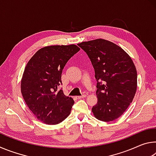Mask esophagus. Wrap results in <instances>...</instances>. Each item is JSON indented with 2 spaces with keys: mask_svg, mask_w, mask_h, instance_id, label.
<instances>
[{
  "mask_svg": "<svg viewBox=\"0 0 156 156\" xmlns=\"http://www.w3.org/2000/svg\"><path fill=\"white\" fill-rule=\"evenodd\" d=\"M85 97H87V95L83 94V95H82V96H77L76 98H77V99H81V98H85Z\"/></svg>",
  "mask_w": 156,
  "mask_h": 156,
  "instance_id": "esophagus-1",
  "label": "esophagus"
}]
</instances>
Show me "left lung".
Masks as SVG:
<instances>
[{
	"mask_svg": "<svg viewBox=\"0 0 156 156\" xmlns=\"http://www.w3.org/2000/svg\"><path fill=\"white\" fill-rule=\"evenodd\" d=\"M91 60L97 80L98 102L92 112L98 120L110 122L123 114L137 89V71L127 53L105 39L78 43Z\"/></svg>",
	"mask_w": 156,
	"mask_h": 156,
	"instance_id": "left-lung-1",
	"label": "left lung"
}]
</instances>
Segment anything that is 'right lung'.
<instances>
[{
  "instance_id": "1",
  "label": "right lung",
  "mask_w": 156,
  "mask_h": 156,
  "mask_svg": "<svg viewBox=\"0 0 156 156\" xmlns=\"http://www.w3.org/2000/svg\"><path fill=\"white\" fill-rule=\"evenodd\" d=\"M80 48L76 44L51 45L37 51L25 68L20 88L26 105L47 125H57L70 114L74 101L58 88L65 65Z\"/></svg>"
}]
</instances>
